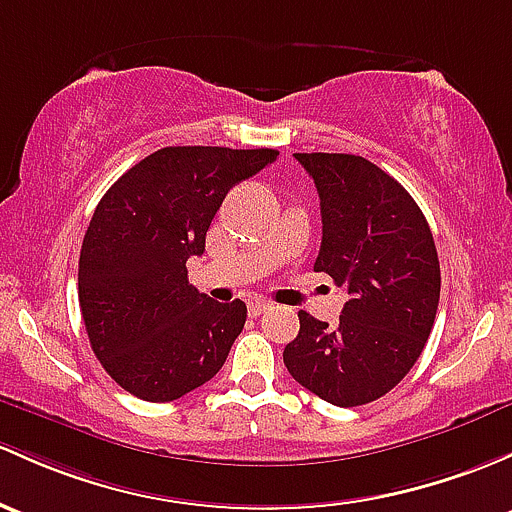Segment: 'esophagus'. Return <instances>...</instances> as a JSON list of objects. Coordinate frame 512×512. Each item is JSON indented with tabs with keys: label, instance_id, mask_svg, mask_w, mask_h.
<instances>
[{
	"label": "esophagus",
	"instance_id": "esophagus-1",
	"mask_svg": "<svg viewBox=\"0 0 512 512\" xmlns=\"http://www.w3.org/2000/svg\"><path fill=\"white\" fill-rule=\"evenodd\" d=\"M270 306L272 304L267 299H252L250 304H247V311H250V316H260V314H265Z\"/></svg>",
	"mask_w": 512,
	"mask_h": 512
}]
</instances>
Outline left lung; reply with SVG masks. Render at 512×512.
Segmentation results:
<instances>
[{
	"instance_id": "1",
	"label": "left lung",
	"mask_w": 512,
	"mask_h": 512,
	"mask_svg": "<svg viewBox=\"0 0 512 512\" xmlns=\"http://www.w3.org/2000/svg\"><path fill=\"white\" fill-rule=\"evenodd\" d=\"M321 201L316 272L346 289L336 326L299 311L289 375L336 407L378 400L424 351L439 306V257L414 198L355 154H294Z\"/></svg>"
}]
</instances>
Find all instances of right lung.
<instances>
[{"label":"right lung","instance_id":"1","mask_svg":"<svg viewBox=\"0 0 512 512\" xmlns=\"http://www.w3.org/2000/svg\"><path fill=\"white\" fill-rule=\"evenodd\" d=\"M277 157V149L164 147L100 198L80 247V311L102 368L139 400H179L223 368L247 306L198 292L186 260L206 250L225 193Z\"/></svg>","mask_w":512,"mask_h":512}]
</instances>
